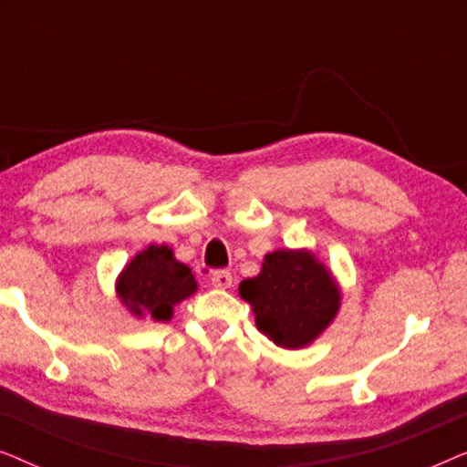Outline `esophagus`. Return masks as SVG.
<instances>
[{
  "mask_svg": "<svg viewBox=\"0 0 467 467\" xmlns=\"http://www.w3.org/2000/svg\"><path fill=\"white\" fill-rule=\"evenodd\" d=\"M213 285L216 289H229V286L234 285V278L232 274L227 270H219V272H213Z\"/></svg>",
  "mask_w": 467,
  "mask_h": 467,
  "instance_id": "esophagus-1",
  "label": "esophagus"
}]
</instances>
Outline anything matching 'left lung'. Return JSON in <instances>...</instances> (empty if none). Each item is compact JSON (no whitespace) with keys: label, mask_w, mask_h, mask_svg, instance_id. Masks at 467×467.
Instances as JSON below:
<instances>
[{"label":"left lung","mask_w":467,"mask_h":467,"mask_svg":"<svg viewBox=\"0 0 467 467\" xmlns=\"http://www.w3.org/2000/svg\"><path fill=\"white\" fill-rule=\"evenodd\" d=\"M261 334L276 347L306 348L334 323L340 310V285L308 248L267 253L261 272L240 283Z\"/></svg>","instance_id":"obj_1"}]
</instances>
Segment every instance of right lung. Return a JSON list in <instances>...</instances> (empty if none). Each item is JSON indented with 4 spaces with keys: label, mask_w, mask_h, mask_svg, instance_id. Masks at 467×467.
<instances>
[{
    "label": "right lung",
    "mask_w": 467,
    "mask_h": 467,
    "mask_svg": "<svg viewBox=\"0 0 467 467\" xmlns=\"http://www.w3.org/2000/svg\"><path fill=\"white\" fill-rule=\"evenodd\" d=\"M119 302L133 317L152 321H170L174 306L197 291L191 267L174 257L170 246L150 244L140 251L114 283Z\"/></svg>",
    "instance_id": "obj_1"
}]
</instances>
